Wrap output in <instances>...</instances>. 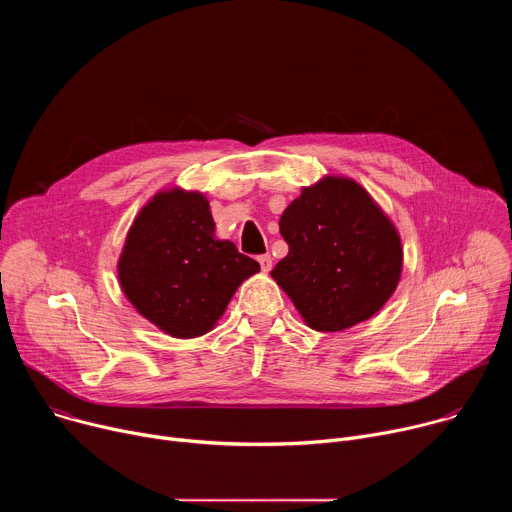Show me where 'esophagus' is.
<instances>
[{"mask_svg":"<svg viewBox=\"0 0 512 512\" xmlns=\"http://www.w3.org/2000/svg\"><path fill=\"white\" fill-rule=\"evenodd\" d=\"M259 265H261V269H263L265 273H269V271H271V267H273V259H271V255H269V253L261 255V257H259Z\"/></svg>","mask_w":512,"mask_h":512,"instance_id":"34e87169","label":"esophagus"}]
</instances>
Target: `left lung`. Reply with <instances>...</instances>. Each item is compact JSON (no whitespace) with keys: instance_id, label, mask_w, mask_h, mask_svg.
I'll list each match as a JSON object with an SVG mask.
<instances>
[{"instance_id":"obj_1","label":"left lung","mask_w":512,"mask_h":512,"mask_svg":"<svg viewBox=\"0 0 512 512\" xmlns=\"http://www.w3.org/2000/svg\"><path fill=\"white\" fill-rule=\"evenodd\" d=\"M289 253L271 277L304 322L340 332L373 318L395 294L403 269L397 227L358 182L324 176L279 218Z\"/></svg>"}]
</instances>
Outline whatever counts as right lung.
<instances>
[{"instance_id":"obj_1","label":"right lung","mask_w":512,"mask_h":512,"mask_svg":"<svg viewBox=\"0 0 512 512\" xmlns=\"http://www.w3.org/2000/svg\"><path fill=\"white\" fill-rule=\"evenodd\" d=\"M259 263L214 237L206 196L180 186L156 192L127 231L117 277L129 304L174 338L210 332Z\"/></svg>"}]
</instances>
